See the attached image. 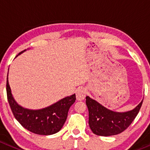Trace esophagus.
Instances as JSON below:
<instances>
[{
  "mask_svg": "<svg viewBox=\"0 0 150 150\" xmlns=\"http://www.w3.org/2000/svg\"><path fill=\"white\" fill-rule=\"evenodd\" d=\"M86 95V90L84 88H80L76 92V98L78 100H82L85 98Z\"/></svg>",
  "mask_w": 150,
  "mask_h": 150,
  "instance_id": "obj_1",
  "label": "esophagus"
}]
</instances>
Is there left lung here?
I'll use <instances>...</instances> for the list:
<instances>
[{
  "mask_svg": "<svg viewBox=\"0 0 150 150\" xmlns=\"http://www.w3.org/2000/svg\"><path fill=\"white\" fill-rule=\"evenodd\" d=\"M143 100L134 110L116 112L105 108L98 102L86 97L89 110V124L92 132L100 136H110L124 132L132 124L142 105Z\"/></svg>",
  "mask_w": 150,
  "mask_h": 150,
  "instance_id": "obj_1",
  "label": "left lung"
}]
</instances>
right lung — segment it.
<instances>
[{"instance_id": "obj_1", "label": "right lung", "mask_w": 150, "mask_h": 150, "mask_svg": "<svg viewBox=\"0 0 150 150\" xmlns=\"http://www.w3.org/2000/svg\"><path fill=\"white\" fill-rule=\"evenodd\" d=\"M6 94L10 108L17 121L29 132L43 135H52L59 132L67 120L69 110L76 100L75 94H74L41 110H32L23 108L12 97L8 75Z\"/></svg>"}]
</instances>
